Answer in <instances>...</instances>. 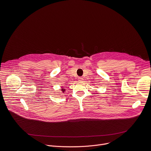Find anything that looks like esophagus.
<instances>
[{
    "label": "esophagus",
    "instance_id": "obj_1",
    "mask_svg": "<svg viewBox=\"0 0 151 151\" xmlns=\"http://www.w3.org/2000/svg\"><path fill=\"white\" fill-rule=\"evenodd\" d=\"M78 81H79V82H83V78L82 77H79V78H78Z\"/></svg>",
    "mask_w": 151,
    "mask_h": 151
}]
</instances>
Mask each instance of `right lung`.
I'll return each mask as SVG.
<instances>
[{"mask_svg":"<svg viewBox=\"0 0 151 151\" xmlns=\"http://www.w3.org/2000/svg\"><path fill=\"white\" fill-rule=\"evenodd\" d=\"M61 90H62V92H63V93H64V92H65V89H63V88H62Z\"/></svg>","mask_w":151,"mask_h":151,"instance_id":"add662e5","label":"right lung"}]
</instances>
